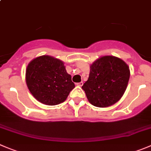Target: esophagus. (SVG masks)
<instances>
[{
  "label": "esophagus",
  "mask_w": 151,
  "mask_h": 151,
  "mask_svg": "<svg viewBox=\"0 0 151 151\" xmlns=\"http://www.w3.org/2000/svg\"><path fill=\"white\" fill-rule=\"evenodd\" d=\"M77 86H82L83 85V82H80V83H77V84H76Z\"/></svg>",
  "instance_id": "34e87169"
}]
</instances>
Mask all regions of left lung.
I'll use <instances>...</instances> for the list:
<instances>
[{
    "label": "left lung",
    "instance_id": "obj_1",
    "mask_svg": "<svg viewBox=\"0 0 151 151\" xmlns=\"http://www.w3.org/2000/svg\"><path fill=\"white\" fill-rule=\"evenodd\" d=\"M129 66L120 58L104 56L90 65L88 79L82 86L88 101L97 107H108L123 96L129 79Z\"/></svg>",
    "mask_w": 151,
    "mask_h": 151
}]
</instances>
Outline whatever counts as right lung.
<instances>
[{
    "label": "right lung",
    "mask_w": 151,
    "mask_h": 151,
    "mask_svg": "<svg viewBox=\"0 0 151 151\" xmlns=\"http://www.w3.org/2000/svg\"><path fill=\"white\" fill-rule=\"evenodd\" d=\"M26 83L38 101L49 106L64 102L75 87L63 62L47 55L36 57L28 64Z\"/></svg>",
    "instance_id": "right-lung-1"
}]
</instances>
